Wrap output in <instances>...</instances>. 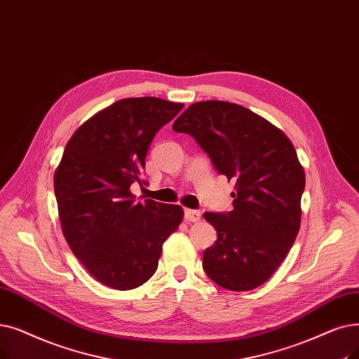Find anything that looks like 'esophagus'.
<instances>
[{
  "label": "esophagus",
  "mask_w": 359,
  "mask_h": 359,
  "mask_svg": "<svg viewBox=\"0 0 359 359\" xmlns=\"http://www.w3.org/2000/svg\"><path fill=\"white\" fill-rule=\"evenodd\" d=\"M184 218H186V222L196 223L201 220V212L196 210H184Z\"/></svg>",
  "instance_id": "obj_1"
}]
</instances>
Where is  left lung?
<instances>
[{
  "label": "left lung",
  "mask_w": 359,
  "mask_h": 359,
  "mask_svg": "<svg viewBox=\"0 0 359 359\" xmlns=\"http://www.w3.org/2000/svg\"><path fill=\"white\" fill-rule=\"evenodd\" d=\"M173 130L191 135L214 168L235 182L229 212H205L217 230L202 267L229 290H252L278 269L301 226L305 173L289 137L248 108L226 101L192 104Z\"/></svg>",
  "instance_id": "8db88e82"
}]
</instances>
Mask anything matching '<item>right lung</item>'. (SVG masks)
<instances>
[{
	"instance_id": "obj_1",
	"label": "right lung",
	"mask_w": 359,
	"mask_h": 359,
	"mask_svg": "<svg viewBox=\"0 0 359 359\" xmlns=\"http://www.w3.org/2000/svg\"><path fill=\"white\" fill-rule=\"evenodd\" d=\"M183 104L155 97L120 100L74 132L54 175L63 235L102 285L130 290L158 267L163 243L183 218L180 205L145 199L130 186L142 179L154 136Z\"/></svg>"
}]
</instances>
